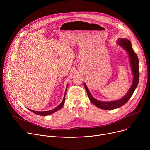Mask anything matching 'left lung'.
Listing matches in <instances>:
<instances>
[{
  "instance_id": "1",
  "label": "left lung",
  "mask_w": 150,
  "mask_h": 150,
  "mask_svg": "<svg viewBox=\"0 0 150 150\" xmlns=\"http://www.w3.org/2000/svg\"><path fill=\"white\" fill-rule=\"evenodd\" d=\"M117 44L123 47L125 50H127V53L129 54L130 64L132 69V72L133 74V80L129 90L127 92V93L121 99L119 100H115L112 101H101L94 98L91 94L88 88L86 86V84L84 83V87L86 88V92H87L88 97L92 103L97 106L98 108L105 109V110H111L114 109H116L119 107H121L123 105H125L127 102L130 99L131 97L136 89L137 86L139 83V59L137 57V54L133 50L132 47L131 45V42L127 39L120 38L117 40Z\"/></svg>"
}]
</instances>
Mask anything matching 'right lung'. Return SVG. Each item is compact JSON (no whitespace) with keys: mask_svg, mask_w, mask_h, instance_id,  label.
Segmentation results:
<instances>
[{"mask_svg":"<svg viewBox=\"0 0 150 150\" xmlns=\"http://www.w3.org/2000/svg\"><path fill=\"white\" fill-rule=\"evenodd\" d=\"M67 87H66V92H65V95L64 96V98H63V100L62 101V102L61 103V104H59L57 107H56L55 108L52 109V110H50V111H33V110H31L30 109V111H31L32 112H33L34 114H37V115H43V116H45V115H50V114H52L54 112H55L56 111H58V110H59L62 106L63 105H64V102H65V97H66V90H67Z\"/></svg>","mask_w":150,"mask_h":150,"instance_id":"obj_1","label":"right lung"}]
</instances>
